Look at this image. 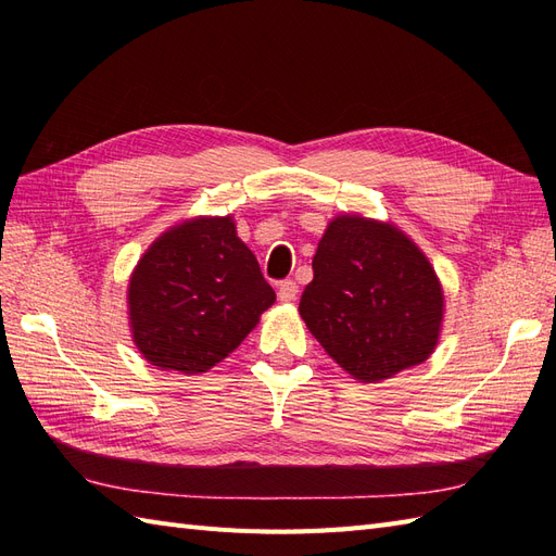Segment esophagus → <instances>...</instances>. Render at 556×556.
Returning a JSON list of instances; mask_svg holds the SVG:
<instances>
[{"label": "esophagus", "instance_id": "obj_1", "mask_svg": "<svg viewBox=\"0 0 556 556\" xmlns=\"http://www.w3.org/2000/svg\"><path fill=\"white\" fill-rule=\"evenodd\" d=\"M296 294H299V285L294 280H282L278 285V299L285 301V304H288V301H294Z\"/></svg>", "mask_w": 556, "mask_h": 556}]
</instances>
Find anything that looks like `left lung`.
I'll return each mask as SVG.
<instances>
[{"label": "left lung", "mask_w": 556, "mask_h": 556, "mask_svg": "<svg viewBox=\"0 0 556 556\" xmlns=\"http://www.w3.org/2000/svg\"><path fill=\"white\" fill-rule=\"evenodd\" d=\"M299 313L336 364L362 382H380L431 355L443 290L406 233L341 215L317 243Z\"/></svg>", "instance_id": "1"}]
</instances>
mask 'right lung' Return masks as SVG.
<instances>
[{"mask_svg": "<svg viewBox=\"0 0 556 556\" xmlns=\"http://www.w3.org/2000/svg\"><path fill=\"white\" fill-rule=\"evenodd\" d=\"M274 301L231 217H197L162 233L134 268L131 336L153 366L204 374L241 345Z\"/></svg>", "mask_w": 556, "mask_h": 556, "instance_id": "obj_1", "label": "right lung"}]
</instances>
